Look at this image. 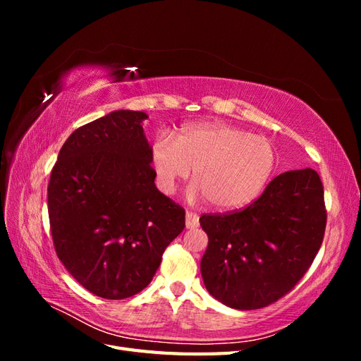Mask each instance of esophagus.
I'll list each match as a JSON object with an SVG mask.
<instances>
[{
    "instance_id": "1",
    "label": "esophagus",
    "mask_w": 361,
    "mask_h": 361,
    "mask_svg": "<svg viewBox=\"0 0 361 361\" xmlns=\"http://www.w3.org/2000/svg\"><path fill=\"white\" fill-rule=\"evenodd\" d=\"M185 224H187V228L199 227V215L191 211H187V215H185Z\"/></svg>"
}]
</instances>
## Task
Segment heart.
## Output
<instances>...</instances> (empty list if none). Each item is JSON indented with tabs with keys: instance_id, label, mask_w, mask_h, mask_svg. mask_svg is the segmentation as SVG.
Wrapping results in <instances>:
<instances>
[{
	"instance_id": "b5f03b06",
	"label": "heart",
	"mask_w": 361,
	"mask_h": 361,
	"mask_svg": "<svg viewBox=\"0 0 361 361\" xmlns=\"http://www.w3.org/2000/svg\"><path fill=\"white\" fill-rule=\"evenodd\" d=\"M159 188L171 194L194 169V195H206L218 209L250 203L264 190L276 169L271 141L223 123H195L174 140L159 134L150 150Z\"/></svg>"
}]
</instances>
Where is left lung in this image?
<instances>
[{"mask_svg": "<svg viewBox=\"0 0 361 361\" xmlns=\"http://www.w3.org/2000/svg\"><path fill=\"white\" fill-rule=\"evenodd\" d=\"M207 248L200 262L204 286L232 309L276 302L302 279L321 248L326 209L319 174L281 173L241 211L203 214Z\"/></svg>", "mask_w": 361, "mask_h": 361, "instance_id": "8db88e82", "label": "left lung"}]
</instances>
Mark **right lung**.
<instances>
[{
	"label": "right lung",
	"instance_id": "add662e5",
	"mask_svg": "<svg viewBox=\"0 0 361 361\" xmlns=\"http://www.w3.org/2000/svg\"><path fill=\"white\" fill-rule=\"evenodd\" d=\"M143 111L118 110L75 129L48 183L54 248L71 276L106 300L154 279L185 227V209L155 187Z\"/></svg>",
	"mask_w": 361,
	"mask_h": 361
}]
</instances>
